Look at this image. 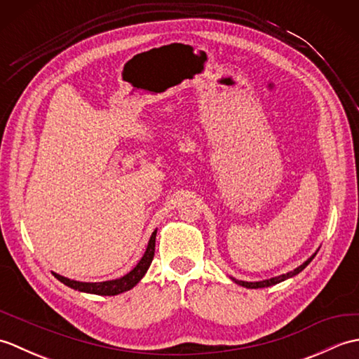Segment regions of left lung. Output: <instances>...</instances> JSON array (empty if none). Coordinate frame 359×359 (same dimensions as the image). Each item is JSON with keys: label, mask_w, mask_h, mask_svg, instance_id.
Returning a JSON list of instances; mask_svg holds the SVG:
<instances>
[{"label": "left lung", "mask_w": 359, "mask_h": 359, "mask_svg": "<svg viewBox=\"0 0 359 359\" xmlns=\"http://www.w3.org/2000/svg\"><path fill=\"white\" fill-rule=\"evenodd\" d=\"M316 256V253L311 256V257H309L306 262H304L302 265H299L297 266V269H294L293 271H288V273H285V274H280V276H274V278H270V279H264V280H259V282H247V280H238V279H234V278H231L236 284H239V285H242V287H247V288H264V287H271V285H274V284H279V282H282V280H285V279H288V278H293V276H296L297 273H301L304 269H306V266L313 261V257Z\"/></svg>", "instance_id": "1"}]
</instances>
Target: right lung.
<instances>
[{
  "mask_svg": "<svg viewBox=\"0 0 359 359\" xmlns=\"http://www.w3.org/2000/svg\"><path fill=\"white\" fill-rule=\"evenodd\" d=\"M156 234H157V230H154V233L151 234L147 251H144V255L142 256L139 264H137L131 271L126 273L125 276H121L118 279L104 280V282H80V280L67 279V278L62 276V274H57V273H52V274L60 282H63L65 285L71 287L74 290H79V292H83V293H93V294H102V296H116V294H120L123 292H128V290H131L133 287L139 284L140 279L144 276V273H147L148 269H149V265L152 262V257H154Z\"/></svg>",
  "mask_w": 359,
  "mask_h": 359,
  "instance_id": "obj_1",
  "label": "right lung"
}]
</instances>
